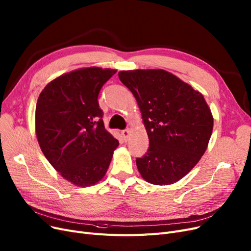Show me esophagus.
Returning a JSON list of instances; mask_svg holds the SVG:
<instances>
[{
	"instance_id": "esophagus-1",
	"label": "esophagus",
	"mask_w": 251,
	"mask_h": 251,
	"mask_svg": "<svg viewBox=\"0 0 251 251\" xmlns=\"http://www.w3.org/2000/svg\"><path fill=\"white\" fill-rule=\"evenodd\" d=\"M121 134H122V136H123V139H124L125 141H128L129 138H130V130H129V129L122 130Z\"/></svg>"
}]
</instances>
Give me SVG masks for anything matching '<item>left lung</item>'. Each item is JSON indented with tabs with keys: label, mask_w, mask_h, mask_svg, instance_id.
<instances>
[{
	"label": "left lung",
	"mask_w": 251,
	"mask_h": 251,
	"mask_svg": "<svg viewBox=\"0 0 251 251\" xmlns=\"http://www.w3.org/2000/svg\"><path fill=\"white\" fill-rule=\"evenodd\" d=\"M118 75L136 99L150 139L148 152L136 159L141 177L154 185L179 181L199 163L213 132L203 96L162 69Z\"/></svg>",
	"instance_id": "1"
}]
</instances>
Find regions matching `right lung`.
<instances>
[{"instance_id": "1", "label": "right lung", "mask_w": 251, "mask_h": 251, "mask_svg": "<svg viewBox=\"0 0 251 251\" xmlns=\"http://www.w3.org/2000/svg\"><path fill=\"white\" fill-rule=\"evenodd\" d=\"M89 67L61 75L38 97L35 133L50 164L76 186H90L107 173L119 141L104 129L98 97L116 73Z\"/></svg>"}]
</instances>
